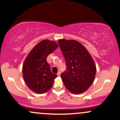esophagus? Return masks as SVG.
<instances>
[{"instance_id": "obj_1", "label": "esophagus", "mask_w": 120, "mask_h": 120, "mask_svg": "<svg viewBox=\"0 0 120 120\" xmlns=\"http://www.w3.org/2000/svg\"><path fill=\"white\" fill-rule=\"evenodd\" d=\"M60 74H61V72H60V71H58V73H57V76H60Z\"/></svg>"}]
</instances>
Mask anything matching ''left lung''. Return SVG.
<instances>
[{"instance_id":"8db88e82","label":"left lung","mask_w":120,"mask_h":120,"mask_svg":"<svg viewBox=\"0 0 120 120\" xmlns=\"http://www.w3.org/2000/svg\"><path fill=\"white\" fill-rule=\"evenodd\" d=\"M59 45L67 65V69L61 74L65 86L74 94L86 91L96 74V65L91 56L75 40L60 39Z\"/></svg>"}]
</instances>
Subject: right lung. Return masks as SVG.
<instances>
[{"mask_svg":"<svg viewBox=\"0 0 120 120\" xmlns=\"http://www.w3.org/2000/svg\"><path fill=\"white\" fill-rule=\"evenodd\" d=\"M57 47L54 41L43 40L27 56L23 64L22 74L26 84L33 91L43 94L52 88L57 75L51 72L46 59Z\"/></svg>","mask_w":120,"mask_h":120,"instance_id":"1","label":"right lung"}]
</instances>
